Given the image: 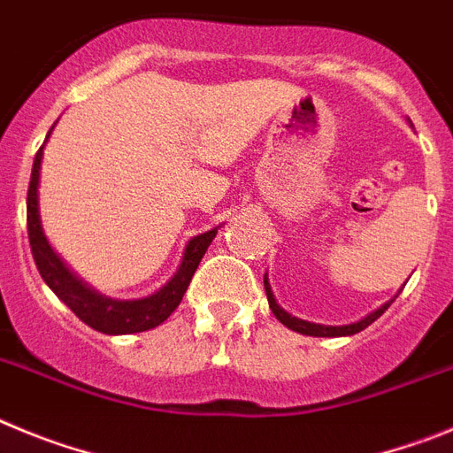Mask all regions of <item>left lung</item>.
Returning a JSON list of instances; mask_svg holds the SVG:
<instances>
[{
  "instance_id": "obj_1",
  "label": "left lung",
  "mask_w": 453,
  "mask_h": 453,
  "mask_svg": "<svg viewBox=\"0 0 453 453\" xmlns=\"http://www.w3.org/2000/svg\"><path fill=\"white\" fill-rule=\"evenodd\" d=\"M264 288H266V297H268V304H271V311L275 313V318L280 320L282 325H287L288 329H293V332L297 334H304V336H352V334H358L361 329H365L368 325H372L374 320H377L381 313L386 311V309L390 307V303H386L384 307H379L377 311L368 313L365 318H361L358 323H352V325H341V327H334V325H318V323H307V320H300V318L291 316V313L284 311L280 304L275 303V296H273L271 291V284H268V277L264 275Z\"/></svg>"
}]
</instances>
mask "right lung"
<instances>
[{
    "label": "right lung",
    "mask_w": 453,
    "mask_h": 453,
    "mask_svg": "<svg viewBox=\"0 0 453 453\" xmlns=\"http://www.w3.org/2000/svg\"><path fill=\"white\" fill-rule=\"evenodd\" d=\"M54 130V126H51ZM49 130V135H51ZM47 135V140H49ZM44 140V142H47ZM42 150L44 144L35 153L34 171H31V182H28L27 194V227H28V243H31V252H34L35 266H38L40 275L47 282V287L56 293V296L67 304L76 316L89 325L96 332L104 334H135L146 332V329L157 327L165 323L171 313L176 311L180 304L182 296H185L187 287H189L191 277L196 273L198 264H201L203 255L210 248L211 239L217 236L219 227L203 234L194 236L185 248L182 255L180 268L176 275L171 277L169 282L156 291L153 296L142 297V300H112L95 288H89L83 280L74 275L63 264L54 248L49 246L47 236L42 232V221H40V205H38V185H40V165H42Z\"/></svg>",
    "instance_id": "add662e5"
}]
</instances>
